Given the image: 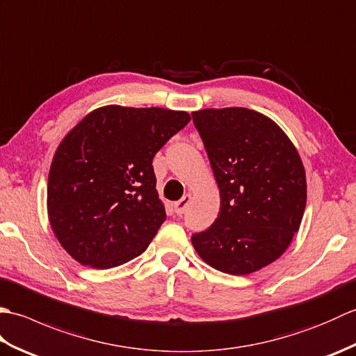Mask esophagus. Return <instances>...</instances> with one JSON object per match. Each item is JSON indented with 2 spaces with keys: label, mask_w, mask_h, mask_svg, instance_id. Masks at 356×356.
I'll use <instances>...</instances> for the list:
<instances>
[{
  "label": "esophagus",
  "mask_w": 356,
  "mask_h": 356,
  "mask_svg": "<svg viewBox=\"0 0 356 356\" xmlns=\"http://www.w3.org/2000/svg\"><path fill=\"white\" fill-rule=\"evenodd\" d=\"M190 202H191V195L190 194H185L182 199L174 203V211H176V214L177 216H182L185 211H186L188 205H190Z\"/></svg>",
  "instance_id": "1"
}]
</instances>
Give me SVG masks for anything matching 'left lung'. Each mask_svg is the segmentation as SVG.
<instances>
[{"instance_id": "8db88e82", "label": "left lung", "mask_w": 356, "mask_h": 356, "mask_svg": "<svg viewBox=\"0 0 356 356\" xmlns=\"http://www.w3.org/2000/svg\"><path fill=\"white\" fill-rule=\"evenodd\" d=\"M193 122L220 190L218 216L193 234V246L211 268L251 274L275 261L300 228L303 162L282 128L254 110L207 108Z\"/></svg>"}]
</instances>
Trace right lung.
<instances>
[{
    "label": "right lung",
    "mask_w": 356,
    "mask_h": 356,
    "mask_svg": "<svg viewBox=\"0 0 356 356\" xmlns=\"http://www.w3.org/2000/svg\"><path fill=\"white\" fill-rule=\"evenodd\" d=\"M190 119L185 111L108 105L59 143L47 209L53 232L74 260L110 269L145 251L166 218L153 159Z\"/></svg>",
    "instance_id": "right-lung-1"
}]
</instances>
